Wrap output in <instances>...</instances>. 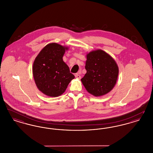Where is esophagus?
Returning a JSON list of instances; mask_svg holds the SVG:
<instances>
[{"instance_id": "obj_1", "label": "esophagus", "mask_w": 153, "mask_h": 153, "mask_svg": "<svg viewBox=\"0 0 153 153\" xmlns=\"http://www.w3.org/2000/svg\"><path fill=\"white\" fill-rule=\"evenodd\" d=\"M75 77L77 78V79H81V75H80V72H79V73H76L75 74Z\"/></svg>"}]
</instances>
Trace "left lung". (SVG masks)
I'll return each instance as SVG.
<instances>
[{
    "instance_id": "left-lung-1",
    "label": "left lung",
    "mask_w": 153,
    "mask_h": 153,
    "mask_svg": "<svg viewBox=\"0 0 153 153\" xmlns=\"http://www.w3.org/2000/svg\"><path fill=\"white\" fill-rule=\"evenodd\" d=\"M87 73L81 81L88 92L95 96L105 95L116 84L119 68L108 53L99 49L87 54Z\"/></svg>"
}]
</instances>
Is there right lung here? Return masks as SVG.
Returning a JSON list of instances; mask_svg holds the SVG:
<instances>
[{
  "label": "right lung",
  "mask_w": 153,
  "mask_h": 153,
  "mask_svg": "<svg viewBox=\"0 0 153 153\" xmlns=\"http://www.w3.org/2000/svg\"><path fill=\"white\" fill-rule=\"evenodd\" d=\"M68 47L57 43L45 46L35 59L33 74L36 87L45 95L57 97L65 91L74 78L63 61Z\"/></svg>",
  "instance_id": "add662e5"
}]
</instances>
